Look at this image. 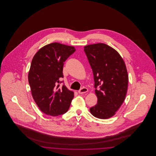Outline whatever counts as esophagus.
<instances>
[{
  "instance_id": "esophagus-1",
  "label": "esophagus",
  "mask_w": 156,
  "mask_h": 156,
  "mask_svg": "<svg viewBox=\"0 0 156 156\" xmlns=\"http://www.w3.org/2000/svg\"><path fill=\"white\" fill-rule=\"evenodd\" d=\"M88 89H87V88H82L81 89H80V90H78V93L80 94H85L87 92H88Z\"/></svg>"
}]
</instances>
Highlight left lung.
<instances>
[{
    "mask_svg": "<svg viewBox=\"0 0 156 156\" xmlns=\"http://www.w3.org/2000/svg\"><path fill=\"white\" fill-rule=\"evenodd\" d=\"M92 68L98 104L90 108V113L99 119L110 118L123 103L129 77L126 64L119 52L104 43L84 47Z\"/></svg>",
    "mask_w": 156,
    "mask_h": 156,
    "instance_id": "1",
    "label": "left lung"
}]
</instances>
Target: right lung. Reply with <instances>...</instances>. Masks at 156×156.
Returning a JSON list of instances; mask_svg holds the SVG:
<instances>
[{"instance_id": "1", "label": "right lung", "mask_w": 156, "mask_h": 156, "mask_svg": "<svg viewBox=\"0 0 156 156\" xmlns=\"http://www.w3.org/2000/svg\"><path fill=\"white\" fill-rule=\"evenodd\" d=\"M74 47L52 43L37 51L31 61L28 80L31 95L44 113L56 116L66 113L74 98V92L63 85L64 62L75 51Z\"/></svg>"}]
</instances>
